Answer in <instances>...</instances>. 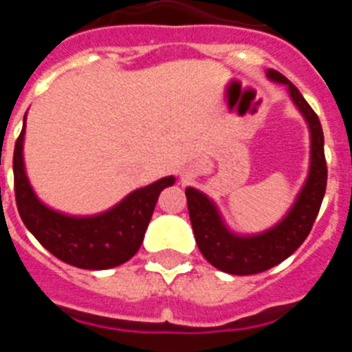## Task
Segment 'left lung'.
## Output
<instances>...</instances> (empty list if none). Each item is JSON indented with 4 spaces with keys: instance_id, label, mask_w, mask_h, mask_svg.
Wrapping results in <instances>:
<instances>
[{
    "instance_id": "8db88e82",
    "label": "left lung",
    "mask_w": 352,
    "mask_h": 352,
    "mask_svg": "<svg viewBox=\"0 0 352 352\" xmlns=\"http://www.w3.org/2000/svg\"><path fill=\"white\" fill-rule=\"evenodd\" d=\"M266 76L273 82L287 86L291 100L305 118L310 132L309 176L291 210L280 222L270 227L268 231L239 236L223 223L219 208L206 194L195 190L192 186L185 190L188 214H190L199 250L211 266L231 275H254V273L266 272L287 259L292 252H296L316 222L326 192L328 169H326L324 135H322L321 121L312 107L307 104L303 95L298 91L296 86L285 79L280 72L268 68Z\"/></svg>"
}]
</instances>
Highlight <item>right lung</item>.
Here are the masks:
<instances>
[{
	"label": "right lung",
	"mask_w": 352,
	"mask_h": 352,
	"mask_svg": "<svg viewBox=\"0 0 352 352\" xmlns=\"http://www.w3.org/2000/svg\"><path fill=\"white\" fill-rule=\"evenodd\" d=\"M26 114L14 149L15 203L28 231L63 263L82 270H109L126 263L141 248L155 204L174 176H166L126 195L104 213L72 217L52 210L36 197L24 169Z\"/></svg>",
	"instance_id": "add662e5"
}]
</instances>
